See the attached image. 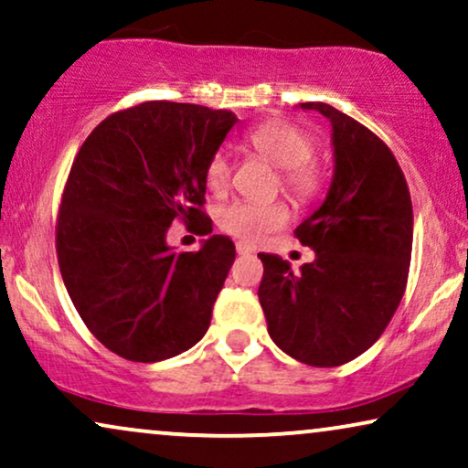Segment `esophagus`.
Returning a JSON list of instances; mask_svg holds the SVG:
<instances>
[{
  "instance_id": "esophagus-1",
  "label": "esophagus",
  "mask_w": 468,
  "mask_h": 468,
  "mask_svg": "<svg viewBox=\"0 0 468 468\" xmlns=\"http://www.w3.org/2000/svg\"><path fill=\"white\" fill-rule=\"evenodd\" d=\"M254 248L250 244H246V241H238V254H250Z\"/></svg>"
}]
</instances>
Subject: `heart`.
I'll return each mask as SVG.
<instances>
[{"label": "heart", "instance_id": "heart-1", "mask_svg": "<svg viewBox=\"0 0 468 468\" xmlns=\"http://www.w3.org/2000/svg\"><path fill=\"white\" fill-rule=\"evenodd\" d=\"M248 145L261 158L282 171L280 179L289 195L299 201H306L316 195L321 186V173L310 160L314 154V143L302 128L289 122H267L248 134ZM205 179L214 195H222L229 188L230 160L227 154L218 152L209 160ZM289 216V207L282 201H233L218 211V227L233 238L257 244L273 230L284 227Z\"/></svg>", "mask_w": 468, "mask_h": 468}]
</instances>
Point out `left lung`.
Masks as SVG:
<instances>
[{
  "instance_id": "8db88e82",
  "label": "left lung",
  "mask_w": 468,
  "mask_h": 468,
  "mask_svg": "<svg viewBox=\"0 0 468 468\" xmlns=\"http://www.w3.org/2000/svg\"><path fill=\"white\" fill-rule=\"evenodd\" d=\"M332 123L334 176L323 203L295 229L314 250L292 271L261 252L259 302L267 332L292 359L316 368L346 364L375 345L407 286L413 205L389 147L325 102H303Z\"/></svg>"
}]
</instances>
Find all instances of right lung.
Here are the masks:
<instances>
[{
  "mask_svg": "<svg viewBox=\"0 0 468 468\" xmlns=\"http://www.w3.org/2000/svg\"><path fill=\"white\" fill-rule=\"evenodd\" d=\"M238 122L152 100L107 117L72 162L58 220L61 278L90 332L123 359L176 357L207 332L233 241L211 235L177 254L166 233L177 218L211 233L205 171Z\"/></svg>",
  "mask_w": 468,
  "mask_h": 468,
  "instance_id": "obj_1",
  "label": "right lung"
}]
</instances>
